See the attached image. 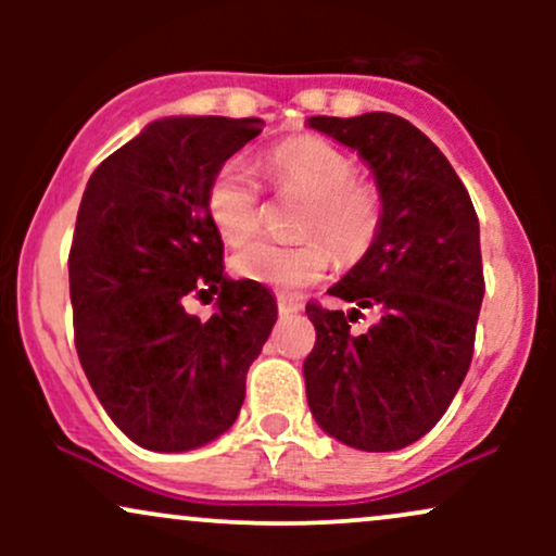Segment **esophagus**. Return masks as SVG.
I'll return each instance as SVG.
<instances>
[{"instance_id":"1","label":"esophagus","mask_w":556,"mask_h":556,"mask_svg":"<svg viewBox=\"0 0 556 556\" xmlns=\"http://www.w3.org/2000/svg\"><path fill=\"white\" fill-rule=\"evenodd\" d=\"M277 305H279V314H285V316L298 314V311L303 308V305H300L295 298H287V295H279L277 298Z\"/></svg>"}]
</instances>
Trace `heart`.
I'll use <instances>...</instances> for the list:
<instances>
[{"instance_id": "obj_1", "label": "heart", "mask_w": 556, "mask_h": 556, "mask_svg": "<svg viewBox=\"0 0 556 556\" xmlns=\"http://www.w3.org/2000/svg\"><path fill=\"white\" fill-rule=\"evenodd\" d=\"M261 167L279 193L308 198L300 229L311 240L300 245H248L232 258L238 277L292 292L327 274L331 251L344 261H355L379 238L384 214L381 193L355 177L353 159L329 140L287 138L266 151ZM206 208L214 229L229 245L251 240L261 225V190L251 169L235 159L222 164L208 182Z\"/></svg>"}]
</instances>
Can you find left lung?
Wrapping results in <instances>:
<instances>
[{
	"instance_id": "obj_1",
	"label": "left lung",
	"mask_w": 556,
	"mask_h": 556,
	"mask_svg": "<svg viewBox=\"0 0 556 556\" xmlns=\"http://www.w3.org/2000/svg\"><path fill=\"white\" fill-rule=\"evenodd\" d=\"M305 125L358 151L384 201L379 238L329 287L353 308L305 305L316 327L303 363L308 407L337 442L394 452L437 426L470 368L483 300L478 216L446 156L397 114ZM363 307L380 321L355 336L349 321Z\"/></svg>"
}]
</instances>
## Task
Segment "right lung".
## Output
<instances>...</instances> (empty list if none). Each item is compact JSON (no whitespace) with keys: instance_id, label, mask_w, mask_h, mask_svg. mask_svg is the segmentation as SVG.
<instances>
[{"instance_id":"1","label":"right lung","mask_w":556,"mask_h":556,"mask_svg":"<svg viewBox=\"0 0 556 556\" xmlns=\"http://www.w3.org/2000/svg\"><path fill=\"white\" fill-rule=\"evenodd\" d=\"M261 127L256 117L154 119L83 193L67 261L75 348L104 410L143 450L188 452L222 437L277 321L264 285L225 274L206 208L214 172ZM190 291L220 295L208 323L184 311Z\"/></svg>"}]
</instances>
